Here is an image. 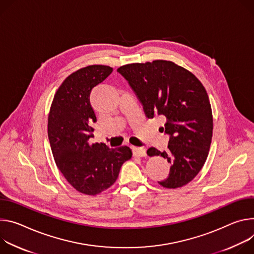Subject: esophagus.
<instances>
[{
    "label": "esophagus",
    "instance_id": "34e87169",
    "mask_svg": "<svg viewBox=\"0 0 254 254\" xmlns=\"http://www.w3.org/2000/svg\"><path fill=\"white\" fill-rule=\"evenodd\" d=\"M133 154L135 156H139V157H144L146 156V150L142 147H133Z\"/></svg>",
    "mask_w": 254,
    "mask_h": 254
}]
</instances>
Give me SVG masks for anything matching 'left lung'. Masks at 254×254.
<instances>
[{"label": "left lung", "instance_id": "left-lung-1", "mask_svg": "<svg viewBox=\"0 0 254 254\" xmlns=\"http://www.w3.org/2000/svg\"><path fill=\"white\" fill-rule=\"evenodd\" d=\"M117 71L128 81L147 118L165 119L161 128L170 135L168 149L147 150L149 156L160 155L171 163L168 177L158 184L166 189L186 186L202 170L212 141V109L202 82L167 61L126 64Z\"/></svg>", "mask_w": 254, "mask_h": 254}]
</instances>
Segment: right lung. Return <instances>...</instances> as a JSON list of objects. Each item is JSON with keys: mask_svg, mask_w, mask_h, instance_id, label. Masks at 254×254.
I'll list each match as a JSON object with an SVG mask.
<instances>
[{"mask_svg": "<svg viewBox=\"0 0 254 254\" xmlns=\"http://www.w3.org/2000/svg\"><path fill=\"white\" fill-rule=\"evenodd\" d=\"M113 71L107 65H89L69 74L56 91L48 115V138L59 170L77 191L96 195L109 189L122 164L132 157L128 146L110 149L90 144L97 117L90 102L94 87Z\"/></svg>", "mask_w": 254, "mask_h": 254, "instance_id": "right-lung-1", "label": "right lung"}]
</instances>
